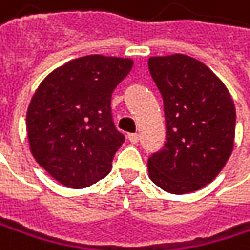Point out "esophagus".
<instances>
[{
  "label": "esophagus",
  "instance_id": "obj_1",
  "mask_svg": "<svg viewBox=\"0 0 250 250\" xmlns=\"http://www.w3.org/2000/svg\"><path fill=\"white\" fill-rule=\"evenodd\" d=\"M128 140H129L132 144H137L138 140H140V135H138V134H128Z\"/></svg>",
  "mask_w": 250,
  "mask_h": 250
}]
</instances>
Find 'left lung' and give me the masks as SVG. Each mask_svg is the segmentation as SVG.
Returning <instances> with one entry per match:
<instances>
[{
	"instance_id": "left-lung-1",
	"label": "left lung",
	"mask_w": 250,
	"mask_h": 250,
	"mask_svg": "<svg viewBox=\"0 0 250 250\" xmlns=\"http://www.w3.org/2000/svg\"><path fill=\"white\" fill-rule=\"evenodd\" d=\"M148 70L167 121V141L148 158V177L172 194L200 190L221 172L234 148L233 99L223 81L190 56L150 57Z\"/></svg>"
}]
</instances>
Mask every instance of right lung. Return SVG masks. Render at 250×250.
<instances>
[{
	"label": "right lung",
	"instance_id": "right-lung-1",
	"mask_svg": "<svg viewBox=\"0 0 250 250\" xmlns=\"http://www.w3.org/2000/svg\"><path fill=\"white\" fill-rule=\"evenodd\" d=\"M132 64L131 59L83 56L40 83L26 113L29 147L60 184L82 188L110 172L125 140L113 125L110 99Z\"/></svg>",
	"mask_w": 250,
	"mask_h": 250
}]
</instances>
